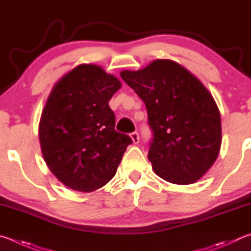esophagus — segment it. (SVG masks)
Instances as JSON below:
<instances>
[{"label":"esophagus","mask_w":251,"mask_h":251,"mask_svg":"<svg viewBox=\"0 0 251 251\" xmlns=\"http://www.w3.org/2000/svg\"><path fill=\"white\" fill-rule=\"evenodd\" d=\"M130 137H131V139H132V142H133L134 144H138V143L140 142V138H139V134H138V132H133V133H131V134H130Z\"/></svg>","instance_id":"1"}]
</instances>
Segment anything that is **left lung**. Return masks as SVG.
<instances>
[{
  "label": "left lung",
  "mask_w": 251,
  "mask_h": 251,
  "mask_svg": "<svg viewBox=\"0 0 251 251\" xmlns=\"http://www.w3.org/2000/svg\"><path fill=\"white\" fill-rule=\"evenodd\" d=\"M120 76L146 103L153 131L148 159L154 173L178 185L203 177L222 146L221 114L207 88L171 59L122 70Z\"/></svg>",
  "instance_id": "8db88e82"
}]
</instances>
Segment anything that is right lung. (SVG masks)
<instances>
[{"label":"right lung","mask_w":251,"mask_h":251,"mask_svg":"<svg viewBox=\"0 0 251 251\" xmlns=\"http://www.w3.org/2000/svg\"><path fill=\"white\" fill-rule=\"evenodd\" d=\"M121 81L96 64H80L57 81L44 105L38 135L46 165L65 186L91 193L117 172L132 140L114 130L109 100Z\"/></svg>","instance_id":"right-lung-1"}]
</instances>
